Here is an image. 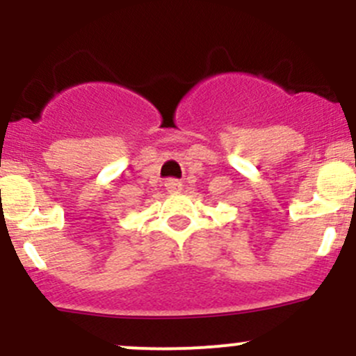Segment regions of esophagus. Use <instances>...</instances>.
Listing matches in <instances>:
<instances>
[{"instance_id": "1", "label": "esophagus", "mask_w": 356, "mask_h": 356, "mask_svg": "<svg viewBox=\"0 0 356 356\" xmlns=\"http://www.w3.org/2000/svg\"><path fill=\"white\" fill-rule=\"evenodd\" d=\"M165 189H167V193H170V195H177V193H181L182 184L179 181H175V179H168V181L165 182Z\"/></svg>"}]
</instances>
